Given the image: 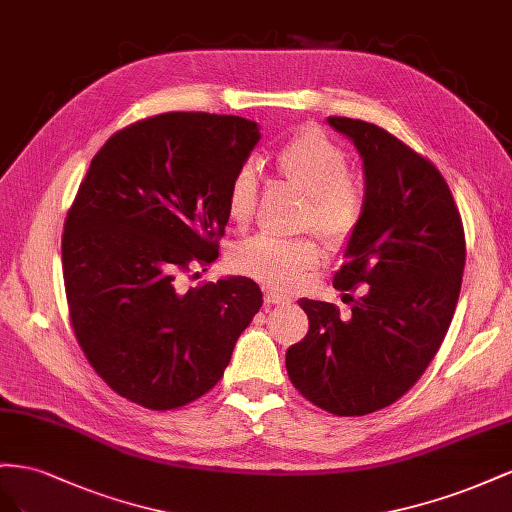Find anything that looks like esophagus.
Returning <instances> with one entry per match:
<instances>
[{
	"label": "esophagus",
	"mask_w": 512,
	"mask_h": 512,
	"mask_svg": "<svg viewBox=\"0 0 512 512\" xmlns=\"http://www.w3.org/2000/svg\"><path fill=\"white\" fill-rule=\"evenodd\" d=\"M266 304H291V298L289 296H283V294H276V291H266Z\"/></svg>",
	"instance_id": "esophagus-1"
}]
</instances>
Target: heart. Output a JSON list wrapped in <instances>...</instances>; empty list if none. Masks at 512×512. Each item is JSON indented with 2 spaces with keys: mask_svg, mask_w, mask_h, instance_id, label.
<instances>
[{
  "mask_svg": "<svg viewBox=\"0 0 512 512\" xmlns=\"http://www.w3.org/2000/svg\"><path fill=\"white\" fill-rule=\"evenodd\" d=\"M283 178L309 195L304 223L328 242L352 236L362 214V193L349 175L352 163L339 143L317 128H306L291 137L276 154ZM259 193V175L253 160L244 163L229 184L227 212L236 225L253 218ZM236 270L253 276L272 289L296 287L306 270L317 266L319 246L311 238L285 240L259 233L238 244L231 255Z\"/></svg>",
  "mask_w": 512,
  "mask_h": 512,
  "instance_id": "obj_1",
  "label": "heart"
}]
</instances>
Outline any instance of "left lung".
<instances>
[{"instance_id": "8db88e82", "label": "left lung", "mask_w": 512, "mask_h": 512, "mask_svg": "<svg viewBox=\"0 0 512 512\" xmlns=\"http://www.w3.org/2000/svg\"><path fill=\"white\" fill-rule=\"evenodd\" d=\"M354 143L364 203L334 287L369 285L352 315L321 300H298L306 337L287 349L291 384L337 416L382 410L410 390L440 349L455 315L465 266L461 216L427 158L384 128L328 118Z\"/></svg>"}]
</instances>
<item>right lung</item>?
<instances>
[{
    "mask_svg": "<svg viewBox=\"0 0 512 512\" xmlns=\"http://www.w3.org/2000/svg\"><path fill=\"white\" fill-rule=\"evenodd\" d=\"M261 139L236 115L163 113L115 133L92 158L62 236L68 311L94 371L148 410H175L223 377L261 289L225 276L175 279L218 257L227 193Z\"/></svg>",
    "mask_w": 512,
    "mask_h": 512,
    "instance_id": "right-lung-1",
    "label": "right lung"
}]
</instances>
